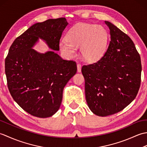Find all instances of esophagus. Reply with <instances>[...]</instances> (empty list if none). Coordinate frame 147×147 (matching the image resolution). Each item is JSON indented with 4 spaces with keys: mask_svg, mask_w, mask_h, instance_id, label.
Instances as JSON below:
<instances>
[{
    "mask_svg": "<svg viewBox=\"0 0 147 147\" xmlns=\"http://www.w3.org/2000/svg\"><path fill=\"white\" fill-rule=\"evenodd\" d=\"M77 71L79 72V73H80V72L82 71V65L80 64H77Z\"/></svg>",
    "mask_w": 147,
    "mask_h": 147,
    "instance_id": "1",
    "label": "esophagus"
}]
</instances>
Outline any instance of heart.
<instances>
[{
  "label": "heart",
  "mask_w": 147,
  "mask_h": 147,
  "mask_svg": "<svg viewBox=\"0 0 147 147\" xmlns=\"http://www.w3.org/2000/svg\"><path fill=\"white\" fill-rule=\"evenodd\" d=\"M108 43V33L98 24L80 23L72 27L65 36V40L59 42L61 52L67 57H73L76 49L80 48L83 59L94 62L104 55Z\"/></svg>",
  "instance_id": "obj_1"
}]
</instances>
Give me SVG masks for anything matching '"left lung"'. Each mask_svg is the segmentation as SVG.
<instances>
[{"label":"left lung","instance_id":"1","mask_svg":"<svg viewBox=\"0 0 147 147\" xmlns=\"http://www.w3.org/2000/svg\"><path fill=\"white\" fill-rule=\"evenodd\" d=\"M111 41L102 58L83 65L87 104L93 114L107 116L135 98L141 83V58L132 40L109 21Z\"/></svg>","mask_w":147,"mask_h":147}]
</instances>
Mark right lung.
<instances>
[{
	"instance_id": "add662e5",
	"label": "right lung",
	"mask_w": 147,
	"mask_h": 147,
	"mask_svg": "<svg viewBox=\"0 0 147 147\" xmlns=\"http://www.w3.org/2000/svg\"><path fill=\"white\" fill-rule=\"evenodd\" d=\"M68 24L65 18L50 19L29 28L17 37L5 59L7 86L14 101L37 117L52 116L60 107L64 86L77 71L75 61L49 51L40 54L32 47L40 38L49 48L59 51Z\"/></svg>"
}]
</instances>
